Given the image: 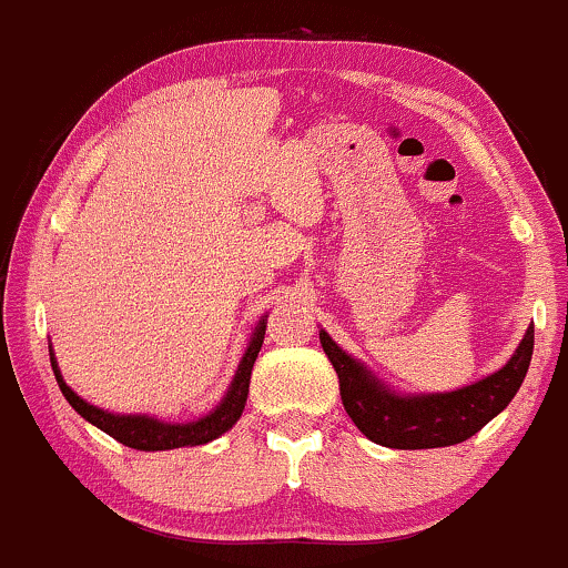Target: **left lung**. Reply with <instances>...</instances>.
<instances>
[{
    "instance_id": "obj_1",
    "label": "left lung",
    "mask_w": 568,
    "mask_h": 568,
    "mask_svg": "<svg viewBox=\"0 0 568 568\" xmlns=\"http://www.w3.org/2000/svg\"><path fill=\"white\" fill-rule=\"evenodd\" d=\"M318 339L339 377L345 412L369 442L390 449H438L468 442L513 402L529 372L535 326L526 329L510 362L495 375L452 393L419 396L390 390L362 362L339 348L324 329L318 332Z\"/></svg>"
}]
</instances>
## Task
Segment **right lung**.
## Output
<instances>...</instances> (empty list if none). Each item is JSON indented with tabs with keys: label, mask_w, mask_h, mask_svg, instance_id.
<instances>
[{
	"label": "right lung",
	"mask_w": 568,
	"mask_h": 568,
	"mask_svg": "<svg viewBox=\"0 0 568 568\" xmlns=\"http://www.w3.org/2000/svg\"><path fill=\"white\" fill-rule=\"evenodd\" d=\"M265 322L268 318H260V324L252 332L250 345H246L242 364H239L236 377H233L229 393L220 402V406L210 415L196 419V423H162V419L149 417V415H113V412H103L98 406L87 404L84 398H79L65 379L60 377L58 362L50 351V362H52V372H55V379L60 385V393L65 396L73 409L82 415L87 423H92L95 428L103 433H109L111 438H116L119 444L130 446V449H140V452H164V449H180V446H199V444H210L215 438L223 436L225 430H231L236 425V419L242 417L246 396H250V377H252V366H255V358L260 348H263V337H265Z\"/></svg>",
	"instance_id": "obj_1"
}]
</instances>
